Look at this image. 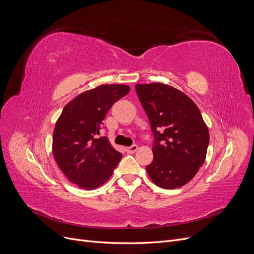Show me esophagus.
<instances>
[{
    "label": "esophagus",
    "instance_id": "1",
    "mask_svg": "<svg viewBox=\"0 0 254 254\" xmlns=\"http://www.w3.org/2000/svg\"><path fill=\"white\" fill-rule=\"evenodd\" d=\"M137 145H135V144H133V145H131L130 146V147H127L126 148V150H127V152H129V153H134L136 150H137Z\"/></svg>",
    "mask_w": 254,
    "mask_h": 254
}]
</instances>
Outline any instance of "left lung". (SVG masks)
<instances>
[{"instance_id":"obj_1","label":"left lung","mask_w":254,"mask_h":254,"mask_svg":"<svg viewBox=\"0 0 254 254\" xmlns=\"http://www.w3.org/2000/svg\"><path fill=\"white\" fill-rule=\"evenodd\" d=\"M135 91L153 133V160L146 171L160 188H180L204 163L209 129L196 104L174 87L136 83Z\"/></svg>"}]
</instances>
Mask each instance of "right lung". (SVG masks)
Returning a JSON list of instances; mask_svg holds the SVG:
<instances>
[{
    "label": "right lung",
    "instance_id": "add662e5",
    "mask_svg": "<svg viewBox=\"0 0 254 254\" xmlns=\"http://www.w3.org/2000/svg\"><path fill=\"white\" fill-rule=\"evenodd\" d=\"M125 84H102L64 106L53 133V155L71 182L94 190L108 180L122 159L106 136L97 137L112 105L128 94Z\"/></svg>",
    "mask_w": 254,
    "mask_h": 254
}]
</instances>
